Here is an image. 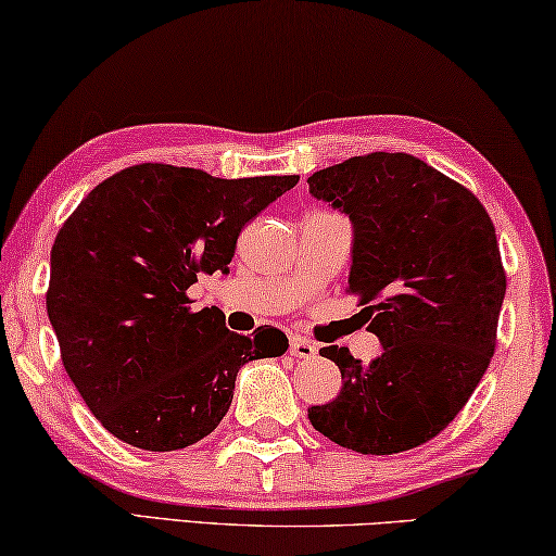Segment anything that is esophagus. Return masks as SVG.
I'll use <instances>...</instances> for the list:
<instances>
[{"mask_svg": "<svg viewBox=\"0 0 556 556\" xmlns=\"http://www.w3.org/2000/svg\"><path fill=\"white\" fill-rule=\"evenodd\" d=\"M316 343L306 341L302 337H294L292 341H289V354L296 356V358H314L316 356Z\"/></svg>", "mask_w": 556, "mask_h": 556, "instance_id": "1", "label": "esophagus"}]
</instances>
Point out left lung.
I'll return each instance as SVG.
<instances>
[{"label": "left lung", "instance_id": "obj_1", "mask_svg": "<svg viewBox=\"0 0 556 556\" xmlns=\"http://www.w3.org/2000/svg\"><path fill=\"white\" fill-rule=\"evenodd\" d=\"M306 182L351 219L349 289L383 346L371 364L324 346L341 391L309 420L349 451H410L463 410L495 354L507 289L495 227L468 188L408 153L349 157Z\"/></svg>", "mask_w": 556, "mask_h": 556}]
</instances>
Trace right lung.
I'll list each match as a JSON object with an SVG mask.
<instances>
[{
    "label": "right lung",
    "instance_id": "obj_1",
    "mask_svg": "<svg viewBox=\"0 0 556 556\" xmlns=\"http://www.w3.org/2000/svg\"><path fill=\"white\" fill-rule=\"evenodd\" d=\"M299 175L223 180L163 163L96 185L51 247L47 312L61 361L96 420L140 451H180L213 433L254 358L289 341L242 337L217 306L192 312L200 275H227L242 227Z\"/></svg>",
    "mask_w": 556,
    "mask_h": 556
}]
</instances>
